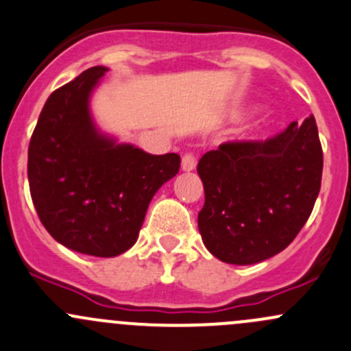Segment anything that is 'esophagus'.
Returning a JSON list of instances; mask_svg holds the SVG:
<instances>
[{
	"mask_svg": "<svg viewBox=\"0 0 351 351\" xmlns=\"http://www.w3.org/2000/svg\"><path fill=\"white\" fill-rule=\"evenodd\" d=\"M195 166H197V159H195V156H193V153L183 154V158H182L183 171H192V169H195Z\"/></svg>",
	"mask_w": 351,
	"mask_h": 351,
	"instance_id": "34e87169",
	"label": "esophagus"
}]
</instances>
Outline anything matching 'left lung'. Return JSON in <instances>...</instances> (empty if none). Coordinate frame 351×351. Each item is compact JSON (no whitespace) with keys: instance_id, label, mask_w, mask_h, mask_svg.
Returning <instances> with one entry per match:
<instances>
[{"instance_id":"1","label":"left lung","mask_w":351,"mask_h":351,"mask_svg":"<svg viewBox=\"0 0 351 351\" xmlns=\"http://www.w3.org/2000/svg\"><path fill=\"white\" fill-rule=\"evenodd\" d=\"M205 190L198 231L221 261L253 265L284 251L319 195L323 149L314 117L267 141L224 143L197 166Z\"/></svg>"}]
</instances>
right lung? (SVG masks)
<instances>
[{
	"mask_svg": "<svg viewBox=\"0 0 351 351\" xmlns=\"http://www.w3.org/2000/svg\"><path fill=\"white\" fill-rule=\"evenodd\" d=\"M95 66L45 101L28 146V185L38 219L69 250L112 258L137 241L151 198L180 169V156L117 144L95 125Z\"/></svg>",
	"mask_w": 351,
	"mask_h": 351,
	"instance_id": "obj_1",
	"label": "right lung"
}]
</instances>
